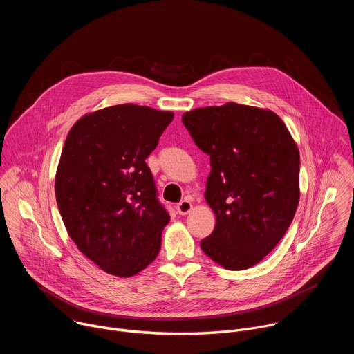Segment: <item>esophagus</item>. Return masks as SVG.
Masks as SVG:
<instances>
[{
    "label": "esophagus",
    "mask_w": 354,
    "mask_h": 354,
    "mask_svg": "<svg viewBox=\"0 0 354 354\" xmlns=\"http://www.w3.org/2000/svg\"><path fill=\"white\" fill-rule=\"evenodd\" d=\"M192 209H193V206H192V203H190L189 200H182L180 203L176 205V210H178V213H179L180 216L189 214V213L192 212Z\"/></svg>",
    "instance_id": "esophagus-1"
}]
</instances>
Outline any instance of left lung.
<instances>
[{"label":"left lung","mask_w":354,"mask_h":354,"mask_svg":"<svg viewBox=\"0 0 354 354\" xmlns=\"http://www.w3.org/2000/svg\"><path fill=\"white\" fill-rule=\"evenodd\" d=\"M196 145L210 156L205 197L216 214L200 248L216 263L243 270L280 242L299 201V153L269 109L228 102L182 116Z\"/></svg>","instance_id":"8db88e82"}]
</instances>
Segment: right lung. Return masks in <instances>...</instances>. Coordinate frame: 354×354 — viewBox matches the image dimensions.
I'll list each match as a JSON object with an SVG mask.
<instances>
[{"label": "right lung", "mask_w": 354, "mask_h": 354, "mask_svg": "<svg viewBox=\"0 0 354 354\" xmlns=\"http://www.w3.org/2000/svg\"><path fill=\"white\" fill-rule=\"evenodd\" d=\"M174 113L123 104L84 115L67 134L56 200L68 235L96 266L131 277L153 262L171 217L145 164Z\"/></svg>", "instance_id": "add662e5"}]
</instances>
